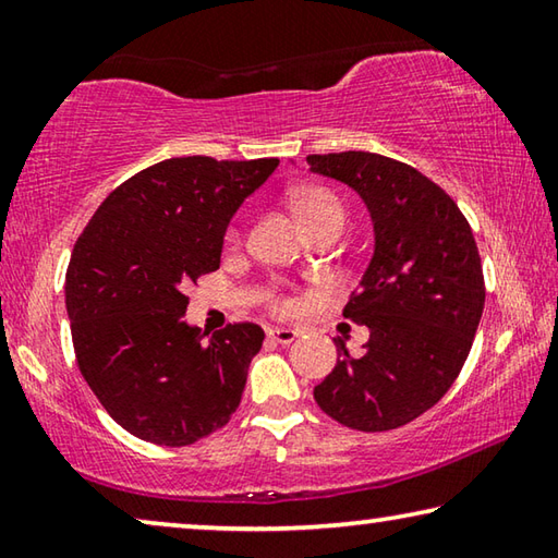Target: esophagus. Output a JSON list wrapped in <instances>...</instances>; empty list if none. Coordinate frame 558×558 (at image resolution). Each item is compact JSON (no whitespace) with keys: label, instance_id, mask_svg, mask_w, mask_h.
Listing matches in <instances>:
<instances>
[{"label":"esophagus","instance_id":"esophagus-1","mask_svg":"<svg viewBox=\"0 0 558 558\" xmlns=\"http://www.w3.org/2000/svg\"><path fill=\"white\" fill-rule=\"evenodd\" d=\"M268 339H270V342H276V344H290V342H295V339H298V332H295V329H286V327H270Z\"/></svg>","mask_w":558,"mask_h":558}]
</instances>
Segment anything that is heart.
Instances as JSON below:
<instances>
[{"label":"heart","instance_id":"heart-1","mask_svg":"<svg viewBox=\"0 0 558 558\" xmlns=\"http://www.w3.org/2000/svg\"><path fill=\"white\" fill-rule=\"evenodd\" d=\"M292 202H295V211L300 221L305 223L307 231H315L319 226L329 221H342L344 223V206L342 199L327 186H302L292 194ZM239 229H231V241H239ZM266 305L278 315H292L300 307V300L290 295L282 288H272L266 295Z\"/></svg>","mask_w":558,"mask_h":558}]
</instances>
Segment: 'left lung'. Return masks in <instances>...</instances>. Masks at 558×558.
I'll list each match as a JSON object with an SVG mask.
<instances>
[{"instance_id": "1", "label": "left lung", "mask_w": 558, "mask_h": 558, "mask_svg": "<svg viewBox=\"0 0 558 558\" xmlns=\"http://www.w3.org/2000/svg\"><path fill=\"white\" fill-rule=\"evenodd\" d=\"M313 172L359 192L374 219L369 268L342 310L369 327L362 356L337 339V366L315 401L347 428L379 433L433 409L456 384L485 307L475 235L426 174L374 153L310 155Z\"/></svg>"}]
</instances>
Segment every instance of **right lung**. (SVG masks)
<instances>
[{"label": "right lung", "mask_w": 558, "mask_h": 558, "mask_svg": "<svg viewBox=\"0 0 558 558\" xmlns=\"http://www.w3.org/2000/svg\"><path fill=\"white\" fill-rule=\"evenodd\" d=\"M280 159L172 157L130 177L73 245L65 310L75 362L118 426L192 446L239 409L263 329L233 323L204 342L189 286L219 270L226 226Z\"/></svg>", "instance_id": "add662e5"}]
</instances>
